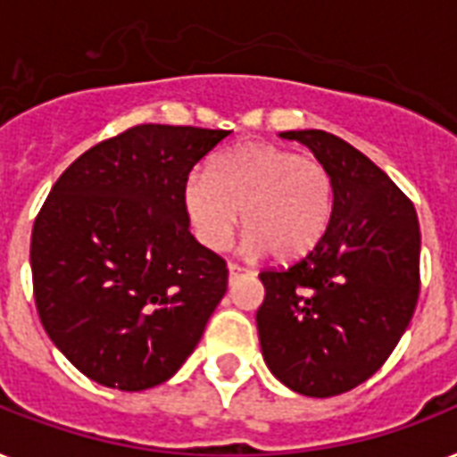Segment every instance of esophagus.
<instances>
[{
	"instance_id": "1",
	"label": "esophagus",
	"mask_w": 457,
	"mask_h": 457,
	"mask_svg": "<svg viewBox=\"0 0 457 457\" xmlns=\"http://www.w3.org/2000/svg\"><path fill=\"white\" fill-rule=\"evenodd\" d=\"M228 270H229V282H235L239 275H244V272H249L246 268H242V265H237V263H229L228 265Z\"/></svg>"
}]
</instances>
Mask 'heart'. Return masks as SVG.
Instances as JSON below:
<instances>
[{
	"mask_svg": "<svg viewBox=\"0 0 457 457\" xmlns=\"http://www.w3.org/2000/svg\"><path fill=\"white\" fill-rule=\"evenodd\" d=\"M182 206L196 242L206 249L228 246L242 211L244 249L296 261L311 253L329 228L334 182L318 161L251 142L215 158L208 175H189Z\"/></svg>",
	"mask_w": 457,
	"mask_h": 457,
	"instance_id": "1",
	"label": "heart"
}]
</instances>
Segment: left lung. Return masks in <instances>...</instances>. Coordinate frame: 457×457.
<instances>
[{
    "label": "left lung",
    "mask_w": 457,
    "mask_h": 457,
    "mask_svg": "<svg viewBox=\"0 0 457 457\" xmlns=\"http://www.w3.org/2000/svg\"><path fill=\"white\" fill-rule=\"evenodd\" d=\"M334 182L318 246L285 270H263L256 312L265 365L303 396L351 391L382 368L420 294V222L382 168L325 130H289Z\"/></svg>",
    "instance_id": "1"
}]
</instances>
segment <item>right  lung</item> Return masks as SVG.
<instances>
[{
    "instance_id": "right-lung-1",
    "label": "right lung",
    "mask_w": 457,
    "mask_h": 457,
    "mask_svg": "<svg viewBox=\"0 0 457 457\" xmlns=\"http://www.w3.org/2000/svg\"><path fill=\"white\" fill-rule=\"evenodd\" d=\"M229 130L137 125L75 158L39 211L30 268L54 346L92 382L152 389L189 358L228 265L189 232L182 187Z\"/></svg>"
}]
</instances>
